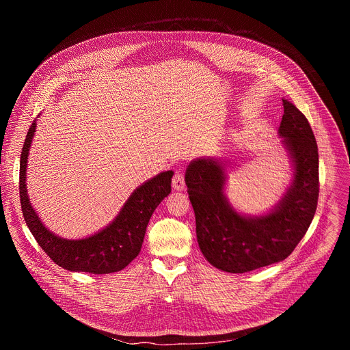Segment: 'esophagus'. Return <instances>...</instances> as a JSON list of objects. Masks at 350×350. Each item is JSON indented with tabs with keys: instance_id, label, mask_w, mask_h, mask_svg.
Returning a JSON list of instances; mask_svg holds the SVG:
<instances>
[{
	"instance_id": "1",
	"label": "esophagus",
	"mask_w": 350,
	"mask_h": 350,
	"mask_svg": "<svg viewBox=\"0 0 350 350\" xmlns=\"http://www.w3.org/2000/svg\"><path fill=\"white\" fill-rule=\"evenodd\" d=\"M172 185H173V188H174L176 191H183V189H184V187H185L184 174H183L180 170H177V172L174 173V177H173V180H172Z\"/></svg>"
}]
</instances>
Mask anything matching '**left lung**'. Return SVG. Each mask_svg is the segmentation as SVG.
Instances as JSON below:
<instances>
[{
	"instance_id": "left-lung-1",
	"label": "left lung",
	"mask_w": 350,
	"mask_h": 350,
	"mask_svg": "<svg viewBox=\"0 0 350 350\" xmlns=\"http://www.w3.org/2000/svg\"><path fill=\"white\" fill-rule=\"evenodd\" d=\"M278 127L293 177L280 202L267 213L237 212L224 193L226 165L198 158L185 170L195 212L196 238L206 260L227 273H246L286 259L306 234L319 199V149L306 116L282 99Z\"/></svg>"
}]
</instances>
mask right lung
I'll return each mask as SVG.
<instances>
[{"instance_id": "right-lung-1", "label": "right lung", "mask_w": 350, "mask_h": 350, "mask_svg": "<svg viewBox=\"0 0 350 350\" xmlns=\"http://www.w3.org/2000/svg\"><path fill=\"white\" fill-rule=\"evenodd\" d=\"M31 123L21 154L19 196L25 221L42 251L62 269L91 274H109L123 270L134 260L144 242L146 226L158 205L172 191L173 172H162L145 181L129 196L112 223L81 239H66L49 231L33 209L26 188V169L36 131Z\"/></svg>"}]
</instances>
